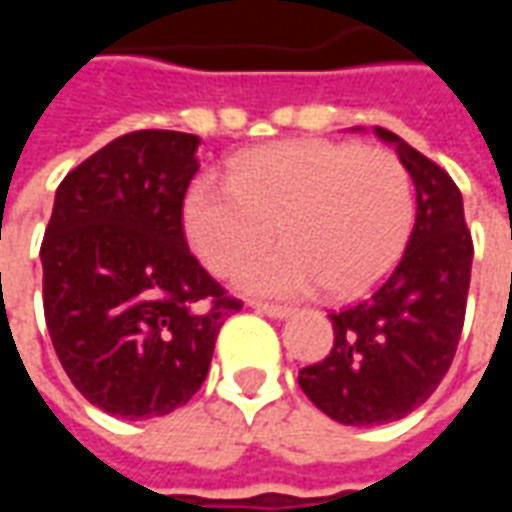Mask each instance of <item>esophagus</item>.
<instances>
[{"label": "esophagus", "instance_id": "34e87169", "mask_svg": "<svg viewBox=\"0 0 512 512\" xmlns=\"http://www.w3.org/2000/svg\"><path fill=\"white\" fill-rule=\"evenodd\" d=\"M252 307H255L260 315H268V318H279V321H282V318H288L290 312H293L290 307H282V304H268V301H252Z\"/></svg>", "mask_w": 512, "mask_h": 512}]
</instances>
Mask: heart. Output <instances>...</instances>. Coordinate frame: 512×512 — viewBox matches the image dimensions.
Returning a JSON list of instances; mask_svg holds the SVG:
<instances>
[{
	"label": "heart",
	"instance_id": "b5f03b06",
	"mask_svg": "<svg viewBox=\"0 0 512 512\" xmlns=\"http://www.w3.org/2000/svg\"><path fill=\"white\" fill-rule=\"evenodd\" d=\"M414 186L386 147L293 139L230 161V180L202 175L183 202L191 249L213 274L249 260L235 282L249 293L334 299L373 290L397 266L414 230Z\"/></svg>",
	"mask_w": 512,
	"mask_h": 512
}]
</instances>
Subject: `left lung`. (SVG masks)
Instances as JSON below:
<instances>
[{
  "label": "left lung",
  "instance_id": "left-lung-1",
  "mask_svg": "<svg viewBox=\"0 0 512 512\" xmlns=\"http://www.w3.org/2000/svg\"><path fill=\"white\" fill-rule=\"evenodd\" d=\"M417 189V219L397 268L354 307L332 312L334 348L299 386L343 425H386L422 406L447 376L472 279V235L452 178L386 128Z\"/></svg>",
  "mask_w": 512,
  "mask_h": 512
}]
</instances>
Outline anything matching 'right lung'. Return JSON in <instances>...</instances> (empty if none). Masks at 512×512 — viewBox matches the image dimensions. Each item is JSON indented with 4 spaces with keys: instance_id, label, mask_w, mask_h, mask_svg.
<instances>
[{
    "instance_id": "obj_1",
    "label": "right lung",
    "mask_w": 512,
    "mask_h": 512,
    "mask_svg": "<svg viewBox=\"0 0 512 512\" xmlns=\"http://www.w3.org/2000/svg\"><path fill=\"white\" fill-rule=\"evenodd\" d=\"M197 145L158 128L117 136L54 197L40 246L46 326L73 386L112 417L189 403L224 318L241 310L183 235Z\"/></svg>"
}]
</instances>
